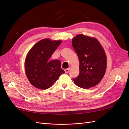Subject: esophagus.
<instances>
[{"mask_svg": "<svg viewBox=\"0 0 129 129\" xmlns=\"http://www.w3.org/2000/svg\"><path fill=\"white\" fill-rule=\"evenodd\" d=\"M69 70H70V68H68V69H65V73H68V72H69Z\"/></svg>", "mask_w": 129, "mask_h": 129, "instance_id": "esophagus-1", "label": "esophagus"}]
</instances>
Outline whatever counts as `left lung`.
I'll list each match as a JSON object with an SVG mask.
<instances>
[{
    "label": "left lung",
    "instance_id": "obj_1",
    "mask_svg": "<svg viewBox=\"0 0 129 129\" xmlns=\"http://www.w3.org/2000/svg\"><path fill=\"white\" fill-rule=\"evenodd\" d=\"M72 45L80 62V73L73 79L75 84L83 89L96 85L106 69V56L102 46L95 38L83 34L73 38Z\"/></svg>",
    "mask_w": 129,
    "mask_h": 129
}]
</instances>
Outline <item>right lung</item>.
<instances>
[{
    "label": "right lung",
    "mask_w": 129,
    "mask_h": 129,
    "mask_svg": "<svg viewBox=\"0 0 129 129\" xmlns=\"http://www.w3.org/2000/svg\"><path fill=\"white\" fill-rule=\"evenodd\" d=\"M61 43V40H41L27 54L25 61L26 75L30 83L37 88H49L61 74L65 73L59 60H49Z\"/></svg>",
    "instance_id": "right-lung-1"
}]
</instances>
